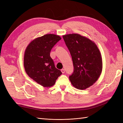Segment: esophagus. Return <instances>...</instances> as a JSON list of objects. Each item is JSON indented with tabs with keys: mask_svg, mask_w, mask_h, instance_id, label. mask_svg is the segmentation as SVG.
Masks as SVG:
<instances>
[{
	"mask_svg": "<svg viewBox=\"0 0 123 123\" xmlns=\"http://www.w3.org/2000/svg\"><path fill=\"white\" fill-rule=\"evenodd\" d=\"M61 72H62V74H64V72H65V70H64V69H61Z\"/></svg>",
	"mask_w": 123,
	"mask_h": 123,
	"instance_id": "1",
	"label": "esophagus"
}]
</instances>
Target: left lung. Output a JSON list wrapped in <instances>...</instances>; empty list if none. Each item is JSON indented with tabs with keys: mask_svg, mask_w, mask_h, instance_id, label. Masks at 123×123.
I'll list each match as a JSON object with an SVG mask.
<instances>
[{
	"mask_svg": "<svg viewBox=\"0 0 123 123\" xmlns=\"http://www.w3.org/2000/svg\"><path fill=\"white\" fill-rule=\"evenodd\" d=\"M72 56L74 71L69 76L73 86L86 89L96 82L103 69L101 55L96 44L78 34L63 35Z\"/></svg>",
	"mask_w": 123,
	"mask_h": 123,
	"instance_id": "obj_1",
	"label": "left lung"
}]
</instances>
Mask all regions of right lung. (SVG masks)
Returning a JSON list of instances; mask_svg holds the SVG:
<instances>
[{
    "label": "right lung",
    "instance_id": "right-lung-1",
    "mask_svg": "<svg viewBox=\"0 0 123 123\" xmlns=\"http://www.w3.org/2000/svg\"><path fill=\"white\" fill-rule=\"evenodd\" d=\"M59 35H44L36 38L28 44L25 49L24 66L31 78L44 87L53 86L62 72L54 66L50 52L61 40Z\"/></svg>",
    "mask_w": 123,
    "mask_h": 123
}]
</instances>
